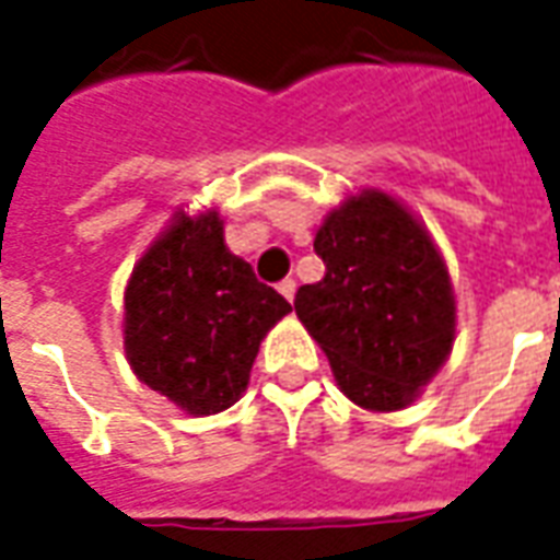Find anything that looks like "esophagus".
Masks as SVG:
<instances>
[{"label": "esophagus", "instance_id": "34e87169", "mask_svg": "<svg viewBox=\"0 0 560 560\" xmlns=\"http://www.w3.org/2000/svg\"><path fill=\"white\" fill-rule=\"evenodd\" d=\"M279 293L284 296V300H291L293 303V293H296V281L293 279H281L279 281Z\"/></svg>", "mask_w": 560, "mask_h": 560}]
</instances>
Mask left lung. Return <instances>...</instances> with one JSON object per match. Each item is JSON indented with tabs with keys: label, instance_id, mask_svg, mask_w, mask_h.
<instances>
[{
	"label": "left lung",
	"instance_id": "obj_1",
	"mask_svg": "<svg viewBox=\"0 0 560 560\" xmlns=\"http://www.w3.org/2000/svg\"><path fill=\"white\" fill-rule=\"evenodd\" d=\"M315 252L327 272L296 291V315L348 399L405 408L456 336L453 288L429 233L393 197L363 191L329 212Z\"/></svg>",
	"mask_w": 560,
	"mask_h": 560
}]
</instances>
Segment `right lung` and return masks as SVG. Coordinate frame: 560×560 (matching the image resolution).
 I'll list each match as a JSON object with an SVG mask.
<instances>
[{"instance_id":"1","label":"right lung","mask_w":560,"mask_h":560,"mask_svg":"<svg viewBox=\"0 0 560 560\" xmlns=\"http://www.w3.org/2000/svg\"><path fill=\"white\" fill-rule=\"evenodd\" d=\"M291 303L228 252L219 212L176 224L126 288L135 375L188 413H219L248 387L260 339Z\"/></svg>"}]
</instances>
